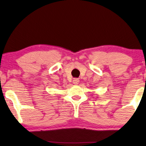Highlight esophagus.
<instances>
[{
	"label": "esophagus",
	"mask_w": 146,
	"mask_h": 146,
	"mask_svg": "<svg viewBox=\"0 0 146 146\" xmlns=\"http://www.w3.org/2000/svg\"><path fill=\"white\" fill-rule=\"evenodd\" d=\"M79 80L78 79H73V83L75 85H77L79 84Z\"/></svg>",
	"instance_id": "34e87169"
}]
</instances>
